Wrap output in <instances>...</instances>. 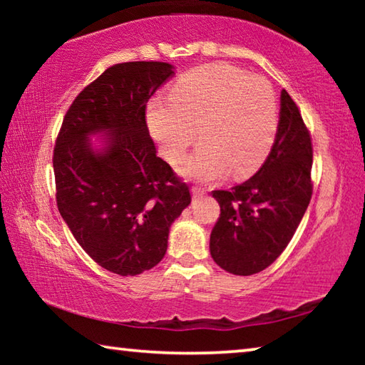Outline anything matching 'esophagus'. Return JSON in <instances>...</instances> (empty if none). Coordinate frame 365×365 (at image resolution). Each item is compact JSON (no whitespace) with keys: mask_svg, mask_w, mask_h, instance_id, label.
Wrapping results in <instances>:
<instances>
[{"mask_svg":"<svg viewBox=\"0 0 365 365\" xmlns=\"http://www.w3.org/2000/svg\"><path fill=\"white\" fill-rule=\"evenodd\" d=\"M191 193H193L195 197H196V196H202V195L206 193V190L201 188V187H193V188H191Z\"/></svg>","mask_w":365,"mask_h":365,"instance_id":"esophagus-1","label":"esophagus"}]
</instances>
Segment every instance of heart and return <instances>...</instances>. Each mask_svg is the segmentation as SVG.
<instances>
[{"label": "heart", "instance_id": "heart-1", "mask_svg": "<svg viewBox=\"0 0 365 365\" xmlns=\"http://www.w3.org/2000/svg\"><path fill=\"white\" fill-rule=\"evenodd\" d=\"M148 125L172 164L180 163L200 133L202 145L182 168L187 177L214 180L230 170L243 178L269 156L279 104L264 77L230 64H207L185 73L170 96L154 98Z\"/></svg>", "mask_w": 365, "mask_h": 365}]
</instances>
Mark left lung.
I'll list each match as a JSON object with an SVG mask.
<instances>
[{
	"label": "left lung",
	"instance_id": "obj_1",
	"mask_svg": "<svg viewBox=\"0 0 365 365\" xmlns=\"http://www.w3.org/2000/svg\"><path fill=\"white\" fill-rule=\"evenodd\" d=\"M312 143L296 103L280 96L274 146L255 175L212 196L220 215L211 232V256L235 275L264 270L287 248L312 196Z\"/></svg>",
	"mask_w": 365,
	"mask_h": 365
}]
</instances>
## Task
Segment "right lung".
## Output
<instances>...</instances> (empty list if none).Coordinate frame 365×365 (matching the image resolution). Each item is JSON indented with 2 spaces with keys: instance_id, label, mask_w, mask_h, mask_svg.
Segmentation results:
<instances>
[{
  "instance_id": "add662e5",
  "label": "right lung",
  "mask_w": 365,
  "mask_h": 365,
  "mask_svg": "<svg viewBox=\"0 0 365 365\" xmlns=\"http://www.w3.org/2000/svg\"><path fill=\"white\" fill-rule=\"evenodd\" d=\"M172 76L158 61L109 67L73 100L54 146L59 212L86 255L117 275L159 264L172 222L191 202L146 125L148 100ZM96 133H105L101 150L89 141Z\"/></svg>"
}]
</instances>
